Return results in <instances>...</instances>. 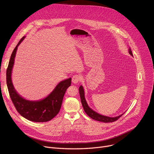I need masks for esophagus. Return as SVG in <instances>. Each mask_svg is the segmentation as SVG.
Returning a JSON list of instances; mask_svg holds the SVG:
<instances>
[{
    "instance_id": "esophagus-1",
    "label": "esophagus",
    "mask_w": 154,
    "mask_h": 154,
    "mask_svg": "<svg viewBox=\"0 0 154 154\" xmlns=\"http://www.w3.org/2000/svg\"><path fill=\"white\" fill-rule=\"evenodd\" d=\"M80 81H81V77L78 75H73L72 78V82L74 84L78 83Z\"/></svg>"
}]
</instances>
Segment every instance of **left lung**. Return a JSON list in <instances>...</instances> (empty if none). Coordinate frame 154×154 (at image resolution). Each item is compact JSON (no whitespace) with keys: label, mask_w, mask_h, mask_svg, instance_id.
Instances as JSON below:
<instances>
[{"label":"left lung","mask_w":154,"mask_h":154,"mask_svg":"<svg viewBox=\"0 0 154 154\" xmlns=\"http://www.w3.org/2000/svg\"><path fill=\"white\" fill-rule=\"evenodd\" d=\"M128 52L129 54L133 56V54L131 52V49L129 48L128 49ZM79 93H80V99H81V102L82 104V106L83 107V109L85 110V112L88 115V116H89L91 118H92L93 119L98 121H100V122H112L114 121H116V120H118L119 118H121L124 114H122L118 116H116V117H108V116H103L101 115L99 113H97V112H94V110L88 106V105L86 99L85 98V92H84V90L83 86L81 85L79 87Z\"/></svg>","instance_id":"obj_1"}]
</instances>
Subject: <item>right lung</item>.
Masks as SVG:
<instances>
[{
  "label": "right lung",
  "mask_w": 154,
  "mask_h": 154,
  "mask_svg": "<svg viewBox=\"0 0 154 154\" xmlns=\"http://www.w3.org/2000/svg\"><path fill=\"white\" fill-rule=\"evenodd\" d=\"M24 38V36L19 41L10 57L7 69V85L8 92L16 110L22 116L33 122H47L53 119L60 112L66 91L71 86V78L60 82L53 91L44 99L31 101L22 97L13 86L11 72L17 47Z\"/></svg>",
  "instance_id": "1"
}]
</instances>
